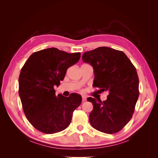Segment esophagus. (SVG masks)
Here are the masks:
<instances>
[{"label":"esophagus","instance_id":"1","mask_svg":"<svg viewBox=\"0 0 158 158\" xmlns=\"http://www.w3.org/2000/svg\"><path fill=\"white\" fill-rule=\"evenodd\" d=\"M86 101V97L85 96V95H82V102H85Z\"/></svg>","mask_w":158,"mask_h":158}]
</instances>
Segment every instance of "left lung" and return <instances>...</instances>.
Here are the masks:
<instances>
[{
	"instance_id": "1",
	"label": "left lung",
	"mask_w": 158,
	"mask_h": 158,
	"mask_svg": "<svg viewBox=\"0 0 158 158\" xmlns=\"http://www.w3.org/2000/svg\"><path fill=\"white\" fill-rule=\"evenodd\" d=\"M82 60L94 68L93 86L99 93L109 92L106 101L87 99L94 106L89 117L91 125L106 134L118 132L131 119L139 96L136 68L123 51L107 47L85 52Z\"/></svg>"
}]
</instances>
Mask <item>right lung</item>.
Here are the masks:
<instances>
[{
  "label": "right lung",
  "mask_w": 158,
  "mask_h": 158,
  "mask_svg": "<svg viewBox=\"0 0 158 158\" xmlns=\"http://www.w3.org/2000/svg\"><path fill=\"white\" fill-rule=\"evenodd\" d=\"M80 58V52L68 53L52 47L33 52L23 66L18 93L27 119L37 131L54 134L70 125L82 97L76 93L68 98L56 96L54 86H59L66 70Z\"/></svg>",
  "instance_id": "1"
}]
</instances>
